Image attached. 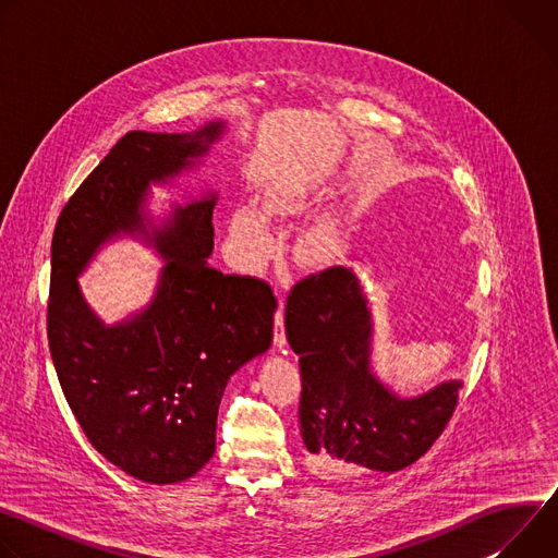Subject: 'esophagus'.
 <instances>
[{"label": "esophagus", "mask_w": 558, "mask_h": 558, "mask_svg": "<svg viewBox=\"0 0 558 558\" xmlns=\"http://www.w3.org/2000/svg\"><path fill=\"white\" fill-rule=\"evenodd\" d=\"M282 306H284V295L278 293V311H276V331H274V344L276 349H284L287 347V333H284V313H282Z\"/></svg>", "instance_id": "esophagus-1"}]
</instances>
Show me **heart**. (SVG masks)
Here are the masks:
<instances>
[{
  "label": "heart",
  "mask_w": 558,
  "mask_h": 558,
  "mask_svg": "<svg viewBox=\"0 0 558 558\" xmlns=\"http://www.w3.org/2000/svg\"><path fill=\"white\" fill-rule=\"evenodd\" d=\"M265 209L269 214H284L287 205L278 196H269L265 201ZM229 241L233 243V250L238 258L247 267H256L263 260H267L276 250V238L271 233L267 216L254 207V205H241L231 209L227 220ZM336 245V235L325 225H317L308 229L298 245V256L306 263L323 260Z\"/></svg>",
  "instance_id": "heart-1"
}]
</instances>
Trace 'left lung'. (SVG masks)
Masks as SVG:
<instances>
[{
    "instance_id": "left-lung-1",
    "label": "left lung",
    "mask_w": 558,
    "mask_h": 558,
    "mask_svg": "<svg viewBox=\"0 0 558 558\" xmlns=\"http://www.w3.org/2000/svg\"><path fill=\"white\" fill-rule=\"evenodd\" d=\"M284 329L300 355V435L315 474L353 480L366 470H402L441 435L461 379L402 395L379 377L373 311L353 269L298 282L284 304Z\"/></svg>"
}]
</instances>
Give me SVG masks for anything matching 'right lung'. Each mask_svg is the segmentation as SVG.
<instances>
[{
  "instance_id": "obj_1",
  "label": "right lung",
  "mask_w": 558,
  "mask_h": 558,
  "mask_svg": "<svg viewBox=\"0 0 558 558\" xmlns=\"http://www.w3.org/2000/svg\"><path fill=\"white\" fill-rule=\"evenodd\" d=\"M227 132L222 119L194 132H128L74 192L52 235L48 344L65 400L90 444L145 484H179L216 450L229 377L274 340L276 298L256 278L209 267L218 192L203 185L166 216L151 187L196 172ZM121 236L167 265L150 302L108 326L81 275Z\"/></svg>"
}]
</instances>
